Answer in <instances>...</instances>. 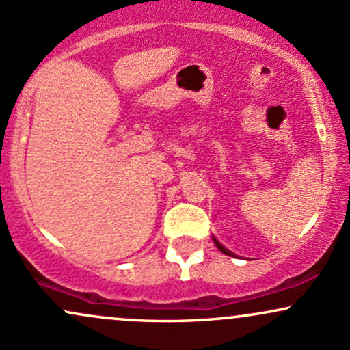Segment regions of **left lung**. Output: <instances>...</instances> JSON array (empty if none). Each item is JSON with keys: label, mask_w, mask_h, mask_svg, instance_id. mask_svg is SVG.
Returning a JSON list of instances; mask_svg holds the SVG:
<instances>
[{"label": "left lung", "mask_w": 350, "mask_h": 350, "mask_svg": "<svg viewBox=\"0 0 350 350\" xmlns=\"http://www.w3.org/2000/svg\"><path fill=\"white\" fill-rule=\"evenodd\" d=\"M212 239H214V243H215V247H217V248H219V250H220V252H222V253H226V255H228V256H235V253H234V252H230V250H228V248H226V247H224V245H222V243H220V242H219V240H217V239H215V237H212Z\"/></svg>", "instance_id": "8db88e82"}]
</instances>
